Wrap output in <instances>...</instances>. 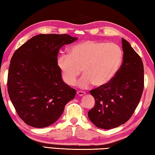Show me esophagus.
Instances as JSON below:
<instances>
[{
    "mask_svg": "<svg viewBox=\"0 0 155 155\" xmlns=\"http://www.w3.org/2000/svg\"><path fill=\"white\" fill-rule=\"evenodd\" d=\"M77 94H78V96H83V95H84V94H86V93L85 92H83V91H78L77 92Z\"/></svg>",
    "mask_w": 155,
    "mask_h": 155,
    "instance_id": "obj_1",
    "label": "esophagus"
}]
</instances>
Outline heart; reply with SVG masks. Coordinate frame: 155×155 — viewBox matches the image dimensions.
<instances>
[{"instance_id":"1","label":"heart","mask_w":155,"mask_h":155,"mask_svg":"<svg viewBox=\"0 0 155 155\" xmlns=\"http://www.w3.org/2000/svg\"><path fill=\"white\" fill-rule=\"evenodd\" d=\"M121 48L114 43L87 40L69 49V54H61L57 58V66L62 78L69 85L84 73L78 85L87 88L94 84L103 86L115 77L123 62Z\"/></svg>"}]
</instances>
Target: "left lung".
I'll return each mask as SVG.
<instances>
[{
  "label": "left lung",
  "instance_id": "left-lung-1",
  "mask_svg": "<svg viewBox=\"0 0 155 155\" xmlns=\"http://www.w3.org/2000/svg\"><path fill=\"white\" fill-rule=\"evenodd\" d=\"M123 62L113 80L90 93L95 100L88 118L100 129H111L125 123L139 104L143 90L142 59L129 43L122 39Z\"/></svg>",
  "mask_w": 155,
  "mask_h": 155
}]
</instances>
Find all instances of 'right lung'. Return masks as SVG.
Wrapping results in <instances>:
<instances>
[{
	"instance_id": "1",
	"label": "right lung",
	"mask_w": 155,
	"mask_h": 155,
	"mask_svg": "<svg viewBox=\"0 0 155 155\" xmlns=\"http://www.w3.org/2000/svg\"><path fill=\"white\" fill-rule=\"evenodd\" d=\"M77 39L67 34H40L13 54L8 93L18 116L29 126L44 128L52 124L74 99L75 90L62 80L57 55L62 46Z\"/></svg>"
}]
</instances>
